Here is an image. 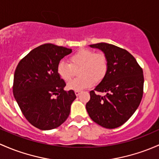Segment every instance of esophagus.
I'll use <instances>...</instances> for the list:
<instances>
[{
  "instance_id": "34e87169",
  "label": "esophagus",
  "mask_w": 159,
  "mask_h": 159,
  "mask_svg": "<svg viewBox=\"0 0 159 159\" xmlns=\"http://www.w3.org/2000/svg\"><path fill=\"white\" fill-rule=\"evenodd\" d=\"M75 93L76 94V96H79L80 93H81V91H75Z\"/></svg>"
}]
</instances>
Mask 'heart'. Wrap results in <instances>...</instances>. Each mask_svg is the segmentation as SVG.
<instances>
[{
	"label": "heart",
	"instance_id": "obj_1",
	"mask_svg": "<svg viewBox=\"0 0 159 159\" xmlns=\"http://www.w3.org/2000/svg\"><path fill=\"white\" fill-rule=\"evenodd\" d=\"M69 63L60 61L57 65L58 76L64 81H69L72 77L73 68L79 67L78 75L67 87L69 90L81 91L93 85L94 80L100 81L104 78L108 68L107 57L103 53H94L91 49H82L70 56Z\"/></svg>",
	"mask_w": 159,
	"mask_h": 159
}]
</instances>
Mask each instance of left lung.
Wrapping results in <instances>:
<instances>
[{"label": "left lung", "instance_id": "8db88e82", "mask_svg": "<svg viewBox=\"0 0 159 159\" xmlns=\"http://www.w3.org/2000/svg\"><path fill=\"white\" fill-rule=\"evenodd\" d=\"M90 47L101 50L107 57L108 68L94 91L86 110L91 120L107 129L122 126L135 113L143 94V71L136 58L126 50L114 45L100 43ZM95 91L104 93L103 96Z\"/></svg>", "mask_w": 159, "mask_h": 159}]
</instances>
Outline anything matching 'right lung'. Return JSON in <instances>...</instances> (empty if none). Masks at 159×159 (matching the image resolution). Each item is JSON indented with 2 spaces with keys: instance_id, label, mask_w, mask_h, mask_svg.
Instances as JSON below:
<instances>
[{
  "instance_id": "right-lung-1",
  "label": "right lung",
  "mask_w": 159,
  "mask_h": 159,
  "mask_svg": "<svg viewBox=\"0 0 159 159\" xmlns=\"http://www.w3.org/2000/svg\"><path fill=\"white\" fill-rule=\"evenodd\" d=\"M71 52L63 46L42 45L30 52L15 70V100L30 123L41 130L62 124L76 98L74 91H64L66 84L57 73L58 63Z\"/></svg>"
}]
</instances>
